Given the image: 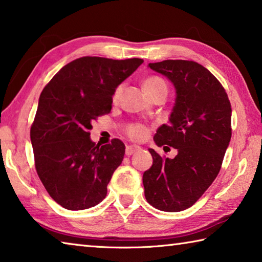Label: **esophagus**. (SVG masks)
Instances as JSON below:
<instances>
[{
  "instance_id": "34e87169",
  "label": "esophagus",
  "mask_w": 262,
  "mask_h": 262,
  "mask_svg": "<svg viewBox=\"0 0 262 262\" xmlns=\"http://www.w3.org/2000/svg\"><path fill=\"white\" fill-rule=\"evenodd\" d=\"M140 149L141 148L139 147V145H128V147H126V155L127 156H132L133 154L139 151Z\"/></svg>"
}]
</instances>
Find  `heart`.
<instances>
[{
	"label": "heart",
	"mask_w": 262,
	"mask_h": 262,
	"mask_svg": "<svg viewBox=\"0 0 262 262\" xmlns=\"http://www.w3.org/2000/svg\"><path fill=\"white\" fill-rule=\"evenodd\" d=\"M142 86H143V90L145 94H150V92L162 90V89H164V90H167L165 81H164L163 78L157 77V76H151V77L145 78L143 81V84H142ZM121 91H122V86L121 85L118 86L113 95L114 100H117L119 97H120ZM128 134H129L133 139L140 140L145 134V128L141 125H133L128 128Z\"/></svg>",
	"instance_id": "b5f03b06"
}]
</instances>
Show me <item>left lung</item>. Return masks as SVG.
<instances>
[{"label":"left lung","mask_w":262,"mask_h":262,"mask_svg":"<svg viewBox=\"0 0 262 262\" xmlns=\"http://www.w3.org/2000/svg\"><path fill=\"white\" fill-rule=\"evenodd\" d=\"M173 84L176 101L167 125L154 137L178 150L162 158L154 149L152 165L143 173L144 196L162 211H181L193 206L219 174L231 140V104L222 84L194 61L165 60L149 63Z\"/></svg>","instance_id":"8db88e82"}]
</instances>
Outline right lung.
I'll return each mask as SVG.
<instances>
[{
  "instance_id": "1",
  "label": "right lung",
  "mask_w": 262,
  "mask_h": 262,
  "mask_svg": "<svg viewBox=\"0 0 262 262\" xmlns=\"http://www.w3.org/2000/svg\"><path fill=\"white\" fill-rule=\"evenodd\" d=\"M142 59L84 56L66 64L43 89L31 127L37 173L53 200L68 210L95 207L125 156V144H96L91 122L112 110L117 88Z\"/></svg>"
}]
</instances>
